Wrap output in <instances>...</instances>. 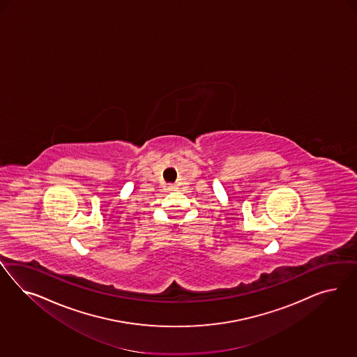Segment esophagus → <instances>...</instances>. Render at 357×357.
Returning a JSON list of instances; mask_svg holds the SVG:
<instances>
[{
  "mask_svg": "<svg viewBox=\"0 0 357 357\" xmlns=\"http://www.w3.org/2000/svg\"><path fill=\"white\" fill-rule=\"evenodd\" d=\"M169 190H170V191H175V190H176V185H173V184H172V185L169 187Z\"/></svg>",
  "mask_w": 357,
  "mask_h": 357,
  "instance_id": "34e87169",
  "label": "esophagus"
}]
</instances>
